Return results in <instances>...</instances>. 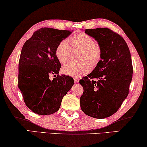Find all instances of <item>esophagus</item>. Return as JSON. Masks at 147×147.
<instances>
[{
  "label": "esophagus",
  "mask_w": 147,
  "mask_h": 147,
  "mask_svg": "<svg viewBox=\"0 0 147 147\" xmlns=\"http://www.w3.org/2000/svg\"><path fill=\"white\" fill-rule=\"evenodd\" d=\"M74 82H75L76 84H77V83H78V82H79V79H78V78H74Z\"/></svg>",
  "instance_id": "34e87169"
}]
</instances>
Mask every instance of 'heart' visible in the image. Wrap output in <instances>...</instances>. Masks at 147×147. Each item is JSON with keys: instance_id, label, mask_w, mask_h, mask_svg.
I'll return each mask as SVG.
<instances>
[{"instance_id": "b5f03b06", "label": "heart", "mask_w": 147, "mask_h": 147, "mask_svg": "<svg viewBox=\"0 0 147 147\" xmlns=\"http://www.w3.org/2000/svg\"><path fill=\"white\" fill-rule=\"evenodd\" d=\"M70 43L75 49H82L79 63H69L62 67V72L66 76L74 78L81 77L91 71L92 64H95L101 57V48L94 39L88 34L82 33L70 38ZM71 47L67 40L58 44L55 49V55L61 63H65L71 57Z\"/></svg>"}]
</instances>
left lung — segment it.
Wrapping results in <instances>:
<instances>
[{"label": "left lung", "mask_w": 147, "mask_h": 147, "mask_svg": "<svg viewBox=\"0 0 147 147\" xmlns=\"http://www.w3.org/2000/svg\"><path fill=\"white\" fill-rule=\"evenodd\" d=\"M85 33L98 42L102 53L93 71L80 81L84 88L80 106L86 115L102 119L116 113L128 96L133 72L131 55L123 38L108 28ZM94 78L98 81L90 80Z\"/></svg>", "instance_id": "obj_1"}]
</instances>
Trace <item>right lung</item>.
<instances>
[{
  "instance_id": "right-lung-1",
  "label": "right lung",
  "mask_w": 147,
  "mask_h": 147,
  "mask_svg": "<svg viewBox=\"0 0 147 147\" xmlns=\"http://www.w3.org/2000/svg\"><path fill=\"white\" fill-rule=\"evenodd\" d=\"M72 31L41 28L23 46L18 87L26 106L34 113H55L59 109L63 96L74 85L73 78L59 75L61 65L55 55L58 44ZM51 75L55 77L52 80Z\"/></svg>"
}]
</instances>
